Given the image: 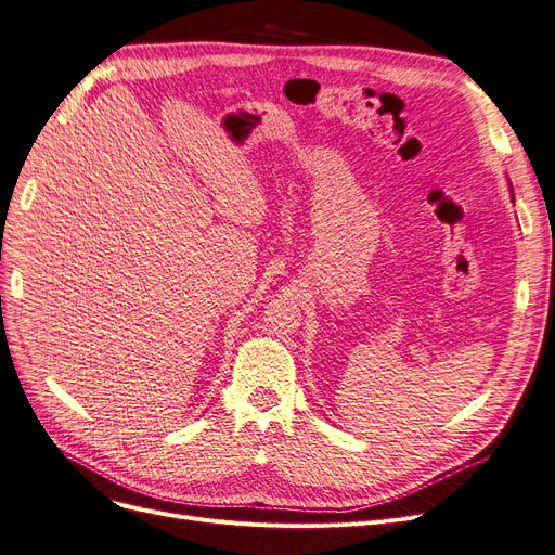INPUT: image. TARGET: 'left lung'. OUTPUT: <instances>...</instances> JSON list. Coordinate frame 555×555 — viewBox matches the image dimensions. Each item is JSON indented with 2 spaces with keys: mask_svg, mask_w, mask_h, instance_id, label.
<instances>
[{
  "mask_svg": "<svg viewBox=\"0 0 555 555\" xmlns=\"http://www.w3.org/2000/svg\"><path fill=\"white\" fill-rule=\"evenodd\" d=\"M509 191H513V186H509ZM513 203H515V195H513Z\"/></svg>",
  "mask_w": 555,
  "mask_h": 555,
  "instance_id": "obj_1",
  "label": "left lung"
}]
</instances>
